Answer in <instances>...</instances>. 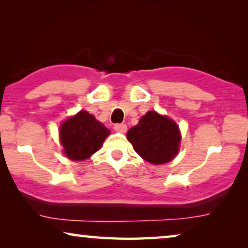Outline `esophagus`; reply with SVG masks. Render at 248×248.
Listing matches in <instances>:
<instances>
[{
	"label": "esophagus",
	"instance_id": "esophagus-1",
	"mask_svg": "<svg viewBox=\"0 0 248 248\" xmlns=\"http://www.w3.org/2000/svg\"><path fill=\"white\" fill-rule=\"evenodd\" d=\"M114 130L118 132V133H125L127 130V126L125 124H115L114 125Z\"/></svg>",
	"mask_w": 248,
	"mask_h": 248
}]
</instances>
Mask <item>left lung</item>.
Wrapping results in <instances>:
<instances>
[{"label":"left lung","instance_id":"left-lung-1","mask_svg":"<svg viewBox=\"0 0 248 248\" xmlns=\"http://www.w3.org/2000/svg\"><path fill=\"white\" fill-rule=\"evenodd\" d=\"M137 154L154 165L167 164L179 150L181 132L168 116L150 110L126 134Z\"/></svg>","mask_w":248,"mask_h":248}]
</instances>
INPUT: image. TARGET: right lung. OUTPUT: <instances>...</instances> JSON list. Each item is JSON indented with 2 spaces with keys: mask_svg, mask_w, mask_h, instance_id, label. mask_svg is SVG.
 Here are the masks:
<instances>
[{
  "mask_svg": "<svg viewBox=\"0 0 248 248\" xmlns=\"http://www.w3.org/2000/svg\"><path fill=\"white\" fill-rule=\"evenodd\" d=\"M109 133L110 131L98 122L93 115L80 110L60 126L63 154L70 160H86L103 147L105 139Z\"/></svg>",
  "mask_w": 248,
  "mask_h": 248,
  "instance_id": "1",
  "label": "right lung"
}]
</instances>
